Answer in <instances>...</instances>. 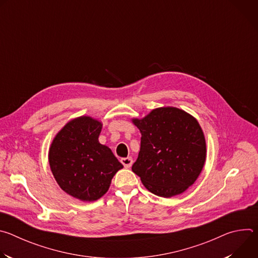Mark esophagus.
<instances>
[{
  "instance_id": "esophagus-1",
  "label": "esophagus",
  "mask_w": 258,
  "mask_h": 258,
  "mask_svg": "<svg viewBox=\"0 0 258 258\" xmlns=\"http://www.w3.org/2000/svg\"><path fill=\"white\" fill-rule=\"evenodd\" d=\"M121 163L123 164V166L125 168H130L133 164V158L132 157H124V158H121Z\"/></svg>"
}]
</instances>
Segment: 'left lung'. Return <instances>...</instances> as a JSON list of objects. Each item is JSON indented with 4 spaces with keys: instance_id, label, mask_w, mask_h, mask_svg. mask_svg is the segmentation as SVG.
<instances>
[{
    "instance_id": "1",
    "label": "left lung",
    "mask_w": 258,
    "mask_h": 258,
    "mask_svg": "<svg viewBox=\"0 0 258 258\" xmlns=\"http://www.w3.org/2000/svg\"><path fill=\"white\" fill-rule=\"evenodd\" d=\"M132 122L142 135L132 170L145 188L163 198L187 191L206 160V141L198 120L185 110L166 106Z\"/></svg>"
}]
</instances>
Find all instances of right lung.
<instances>
[{
    "label": "right lung",
    "mask_w": 258,
    "mask_h": 258,
    "mask_svg": "<svg viewBox=\"0 0 258 258\" xmlns=\"http://www.w3.org/2000/svg\"><path fill=\"white\" fill-rule=\"evenodd\" d=\"M102 121L83 115L69 120L54 137L48 159L59 187L71 197L93 202L104 196L123 165L99 142Z\"/></svg>",
    "instance_id": "right-lung-1"
}]
</instances>
